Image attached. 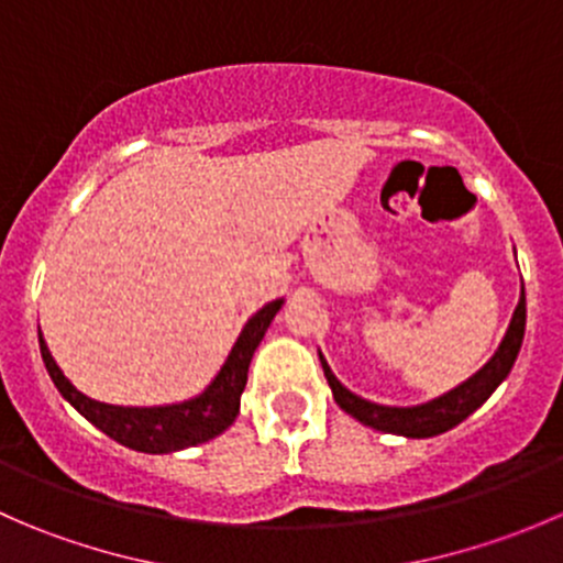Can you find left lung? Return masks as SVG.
<instances>
[{
    "label": "left lung",
    "instance_id": "left-lung-1",
    "mask_svg": "<svg viewBox=\"0 0 563 563\" xmlns=\"http://www.w3.org/2000/svg\"><path fill=\"white\" fill-rule=\"evenodd\" d=\"M526 334V291L520 288V302L515 308L512 321H509L507 334H504L501 345L493 354V360L482 367L479 373L463 382L460 387L450 389L446 395L435 397V400L422 402V406H378V402L365 400V397L354 395L351 389H345L343 384L334 378V373L329 371L327 360L318 351V360H321L323 376H327L329 387H332L334 402L343 408L345 413L356 419V422L367 424L373 430H382V433H395L406 435V439H430V435H439L452 430L455 424L463 422L468 413H474L487 397L496 391L498 384L509 376L515 360L520 354V345H523Z\"/></svg>",
    "mask_w": 563,
    "mask_h": 563
}]
</instances>
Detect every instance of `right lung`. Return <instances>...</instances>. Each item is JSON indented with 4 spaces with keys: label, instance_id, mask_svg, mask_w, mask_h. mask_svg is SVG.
I'll use <instances>...</instances> for the list:
<instances>
[{
    "label": "right lung",
    "instance_id": "right-lung-1",
    "mask_svg": "<svg viewBox=\"0 0 563 563\" xmlns=\"http://www.w3.org/2000/svg\"><path fill=\"white\" fill-rule=\"evenodd\" d=\"M283 308V299L264 305L242 329L236 338L234 349H231L229 360L220 367L218 376L212 378L201 395L190 397L185 402H172V406H152V408H135V406H108V402L92 400L84 391H78L59 371V365L51 356L48 345H45L43 334L40 338V354H43L45 371H48L51 382L59 389V395L76 408L81 417L98 430H103L108 439L117 444L130 446L135 452H146V455H163V452H179L187 446L203 444V441L214 439L231 428L240 413V397L247 384V367L253 360L255 349L264 340L266 329H269L272 318Z\"/></svg>",
    "mask_w": 563,
    "mask_h": 563
}]
</instances>
